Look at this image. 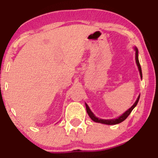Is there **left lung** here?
Here are the masks:
<instances>
[{
    "label": "left lung",
    "instance_id": "obj_1",
    "mask_svg": "<svg viewBox=\"0 0 158 158\" xmlns=\"http://www.w3.org/2000/svg\"><path fill=\"white\" fill-rule=\"evenodd\" d=\"M135 51H136V52H135L136 63H137V67H138L139 74H140V77H141V79H142V77H143V76H142V70H141V67H140V64H139V59H138V50H137V48H135ZM139 99V97H137V100H136V102H135V104H134L133 106H132L131 108H129V109L127 110L124 114H123L122 115L120 116V117H117V118H116V119H102L98 118V117H96V116L94 115L93 113H92V111H91V110H90V109L89 108V107H88V106L86 104V103H85V106H86L87 113H88V115H89V117H90V119H91L93 121H94V122L102 123V124H106V125H116V124H118V123H122L123 121H124L125 119H126L127 117H128V116H129V114H131V112L132 111V110H133L134 108H135L136 106H137V103H138Z\"/></svg>",
    "mask_w": 158,
    "mask_h": 158
}]
</instances>
